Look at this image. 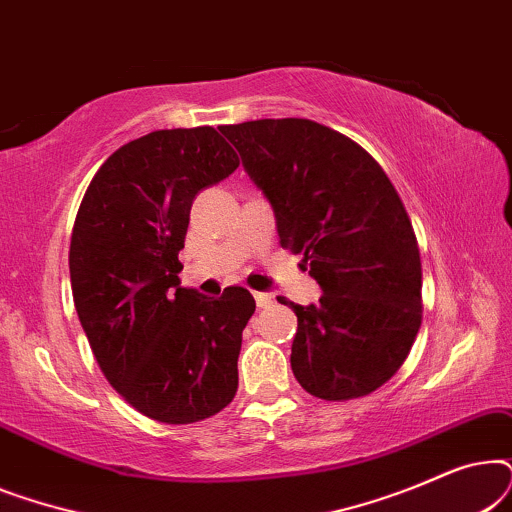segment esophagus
Segmentation results:
<instances>
[{"label": "esophagus", "instance_id": "1", "mask_svg": "<svg viewBox=\"0 0 512 512\" xmlns=\"http://www.w3.org/2000/svg\"><path fill=\"white\" fill-rule=\"evenodd\" d=\"M254 298H256V305H258V307H270V305H272V293L256 291Z\"/></svg>", "mask_w": 512, "mask_h": 512}]
</instances>
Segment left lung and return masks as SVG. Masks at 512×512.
Masks as SVG:
<instances>
[{"mask_svg":"<svg viewBox=\"0 0 512 512\" xmlns=\"http://www.w3.org/2000/svg\"><path fill=\"white\" fill-rule=\"evenodd\" d=\"M275 212L279 244L303 256L319 303L291 305V370L324 401L382 387L422 324V263L396 188L352 139L307 118L221 125Z\"/></svg>","mask_w":512,"mask_h":512,"instance_id":"8db88e82","label":"left lung"}]
</instances>
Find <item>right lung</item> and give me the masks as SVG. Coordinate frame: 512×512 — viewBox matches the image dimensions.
Instances as JSON below:
<instances>
[{
	"label": "right lung",
	"mask_w": 512,
	"mask_h": 512,
	"mask_svg": "<svg viewBox=\"0 0 512 512\" xmlns=\"http://www.w3.org/2000/svg\"><path fill=\"white\" fill-rule=\"evenodd\" d=\"M240 165L214 128L156 130L104 160L83 195L69 247L79 321L111 387L142 415L193 424L237 391L254 296L207 298L181 286L191 205Z\"/></svg>",
	"instance_id": "obj_1"
}]
</instances>
